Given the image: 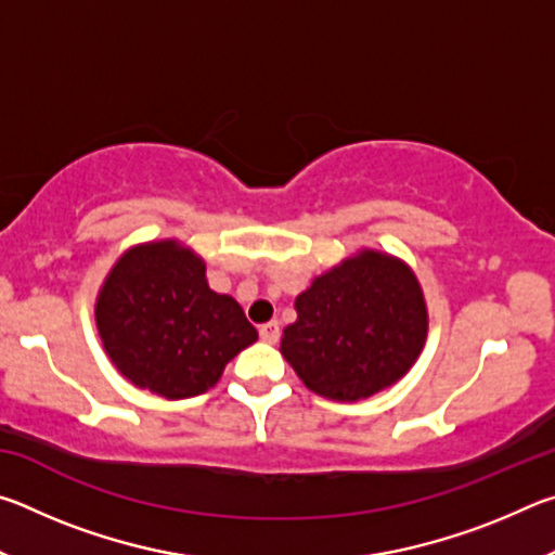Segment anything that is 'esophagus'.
Segmentation results:
<instances>
[{
    "label": "esophagus",
    "instance_id": "34e87169",
    "mask_svg": "<svg viewBox=\"0 0 555 555\" xmlns=\"http://www.w3.org/2000/svg\"><path fill=\"white\" fill-rule=\"evenodd\" d=\"M259 335H261V340H264V343L274 345V343H279V337H281V327H279L276 321H269V323L259 327Z\"/></svg>",
    "mask_w": 555,
    "mask_h": 555
}]
</instances>
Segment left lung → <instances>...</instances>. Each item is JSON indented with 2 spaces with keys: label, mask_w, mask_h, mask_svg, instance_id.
<instances>
[{
  "label": "left lung",
  "mask_w": 555,
  "mask_h": 555,
  "mask_svg": "<svg viewBox=\"0 0 555 555\" xmlns=\"http://www.w3.org/2000/svg\"><path fill=\"white\" fill-rule=\"evenodd\" d=\"M428 335L424 291L401 259L362 249L296 298L281 354L318 397L357 401L391 387Z\"/></svg>",
  "instance_id": "1"
}]
</instances>
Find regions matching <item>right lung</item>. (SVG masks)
<instances>
[{"mask_svg":"<svg viewBox=\"0 0 555 555\" xmlns=\"http://www.w3.org/2000/svg\"><path fill=\"white\" fill-rule=\"evenodd\" d=\"M95 323L115 367L166 399L205 393L259 337L237 300L208 286L205 261L176 240L139 244L117 259Z\"/></svg>","mask_w":555,"mask_h":555,"instance_id":"1","label":"right lung"}]
</instances>
